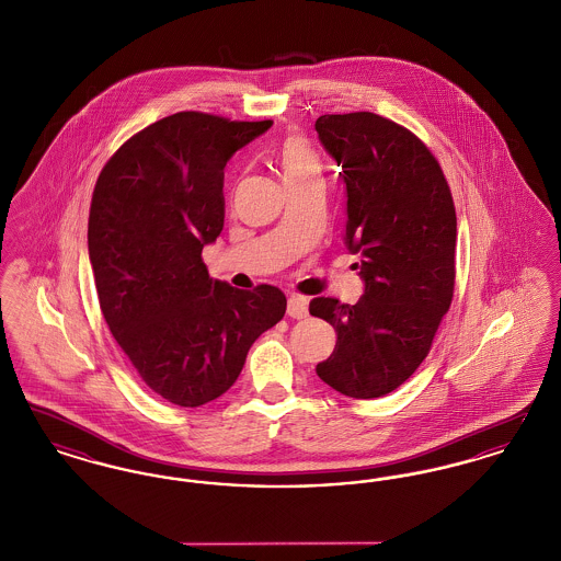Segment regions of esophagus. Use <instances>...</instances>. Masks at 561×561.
<instances>
[{
	"instance_id": "esophagus-1",
	"label": "esophagus",
	"mask_w": 561,
	"mask_h": 561,
	"mask_svg": "<svg viewBox=\"0 0 561 561\" xmlns=\"http://www.w3.org/2000/svg\"><path fill=\"white\" fill-rule=\"evenodd\" d=\"M309 313V300L305 296H290L288 298V316L293 320H302Z\"/></svg>"
}]
</instances>
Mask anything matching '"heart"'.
Segmentation results:
<instances>
[{
  "mask_svg": "<svg viewBox=\"0 0 561 561\" xmlns=\"http://www.w3.org/2000/svg\"><path fill=\"white\" fill-rule=\"evenodd\" d=\"M277 161L286 183L309 179V176H320V160L302 138H296V136L286 138L277 151Z\"/></svg>",
  "mask_w": 561,
  "mask_h": 561,
  "instance_id": "b5f03b06",
  "label": "heart"
}]
</instances>
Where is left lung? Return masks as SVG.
I'll return each instance as SVG.
<instances>
[{
  "label": "left lung",
  "mask_w": 561,
  "mask_h": 561,
  "mask_svg": "<svg viewBox=\"0 0 561 561\" xmlns=\"http://www.w3.org/2000/svg\"><path fill=\"white\" fill-rule=\"evenodd\" d=\"M321 147L343 170L345 245L359 254L355 305L313 298L311 316L339 341L316 373L334 391L373 400L396 391L427 357L454 294L456 213L427 147L370 111L321 115Z\"/></svg>",
  "instance_id": "1"
}]
</instances>
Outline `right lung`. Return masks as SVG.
<instances>
[{
  "instance_id": "obj_1",
  "label": "right lung",
  "mask_w": 561,
  "mask_h": 561,
  "mask_svg": "<svg viewBox=\"0 0 561 561\" xmlns=\"http://www.w3.org/2000/svg\"><path fill=\"white\" fill-rule=\"evenodd\" d=\"M273 122L181 111L124 142L90 206L88 254L101 311L145 385L197 408L238 380L252 343L286 313L275 286L208 275L204 245L225 225V165Z\"/></svg>"
}]
</instances>
